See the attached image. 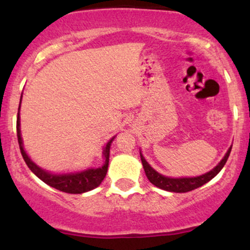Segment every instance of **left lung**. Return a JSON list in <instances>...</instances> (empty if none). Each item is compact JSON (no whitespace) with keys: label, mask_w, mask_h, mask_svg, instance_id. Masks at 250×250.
<instances>
[{"label":"left lung","mask_w":250,"mask_h":250,"mask_svg":"<svg viewBox=\"0 0 250 250\" xmlns=\"http://www.w3.org/2000/svg\"><path fill=\"white\" fill-rule=\"evenodd\" d=\"M230 150L231 148H229V150L227 151L226 156L223 157L222 161H221L213 170L209 171V173L196 177H182V179H171V177H166L163 176V175L159 174L148 165L147 161L145 160V157H143L141 154L140 155H141V161L143 165V169H145V173L147 175L148 180L150 181L154 186H156L157 188H161L163 190L167 191L187 193V191L194 190V189L201 187V186L209 182L213 177L216 176V175L221 171V169L223 168V166L226 165L227 160H228L229 157V154H230Z\"/></svg>","instance_id":"8db88e82"}]
</instances>
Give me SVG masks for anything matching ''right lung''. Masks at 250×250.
Returning a JSON list of instances; mask_svg holds the SVG:
<instances>
[{
	"instance_id": "add662e5",
	"label": "right lung",
	"mask_w": 250,
	"mask_h": 250,
	"mask_svg": "<svg viewBox=\"0 0 250 250\" xmlns=\"http://www.w3.org/2000/svg\"><path fill=\"white\" fill-rule=\"evenodd\" d=\"M22 99V96H21ZM20 111V107H19ZM16 131H17V141H19L20 150H21L22 157H23L24 162L33 171L34 174L42 180L43 182L47 183L50 187L56 188L57 190H61L63 193L68 194H82L85 191L91 190V189L99 187L101 185L103 179L105 177L108 170L109 165V153H110V145L114 141V137L105 145L104 150H103V156H104L105 161L104 165L101 168H90L84 171H80V173H70V174H61V175H54L44 171L43 169L34 163L25 154L23 146H22L21 139V130H20V114L17 113V121H16Z\"/></svg>"
}]
</instances>
